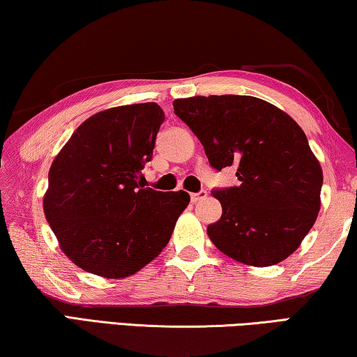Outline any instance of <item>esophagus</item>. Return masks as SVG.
Instances as JSON below:
<instances>
[{"label": "esophagus", "instance_id": "esophagus-1", "mask_svg": "<svg viewBox=\"0 0 357 357\" xmlns=\"http://www.w3.org/2000/svg\"><path fill=\"white\" fill-rule=\"evenodd\" d=\"M206 195H208V192H206V190H202V192L192 193V195H190V200H192V203H197V202H200V200H204V198H206Z\"/></svg>", "mask_w": 357, "mask_h": 357}]
</instances>
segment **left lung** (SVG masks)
<instances>
[{"label": "left lung", "mask_w": 357, "mask_h": 357, "mask_svg": "<svg viewBox=\"0 0 357 357\" xmlns=\"http://www.w3.org/2000/svg\"><path fill=\"white\" fill-rule=\"evenodd\" d=\"M174 114L203 144L211 167H236L239 185L213 190L222 217L208 227L220 252L244 264L273 266L301 245L315 223L323 170L304 130L280 108L252 96H195Z\"/></svg>", "instance_id": "obj_1"}]
</instances>
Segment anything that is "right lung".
Segmentation results:
<instances>
[{
  "mask_svg": "<svg viewBox=\"0 0 357 357\" xmlns=\"http://www.w3.org/2000/svg\"><path fill=\"white\" fill-rule=\"evenodd\" d=\"M165 113L155 102L113 107L72 134L48 172L45 219L86 273L134 275L159 257L190 195L142 184Z\"/></svg>",
  "mask_w": 357,
  "mask_h": 357,
  "instance_id": "1",
  "label": "right lung"
}]
</instances>
